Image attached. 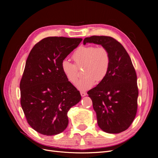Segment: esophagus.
Listing matches in <instances>:
<instances>
[{"instance_id": "34e87169", "label": "esophagus", "mask_w": 158, "mask_h": 158, "mask_svg": "<svg viewBox=\"0 0 158 158\" xmlns=\"http://www.w3.org/2000/svg\"><path fill=\"white\" fill-rule=\"evenodd\" d=\"M80 94H81V95H82V97H84L87 95L86 92H80Z\"/></svg>"}]
</instances>
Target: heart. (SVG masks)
<instances>
[{"instance_id":"1","label":"heart","mask_w":158,"mask_h":158,"mask_svg":"<svg viewBox=\"0 0 158 158\" xmlns=\"http://www.w3.org/2000/svg\"><path fill=\"white\" fill-rule=\"evenodd\" d=\"M74 64L64 60L61 70L69 82L74 84L79 76V70L83 68V77L76 85L80 90L92 88L95 81L99 83L106 78L111 64V56L104 47L82 45L76 49L72 55Z\"/></svg>"}]
</instances>
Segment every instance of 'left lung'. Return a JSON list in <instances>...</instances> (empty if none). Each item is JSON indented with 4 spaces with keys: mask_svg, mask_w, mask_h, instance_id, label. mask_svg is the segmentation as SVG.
<instances>
[{
    "mask_svg": "<svg viewBox=\"0 0 158 158\" xmlns=\"http://www.w3.org/2000/svg\"><path fill=\"white\" fill-rule=\"evenodd\" d=\"M101 45L111 56L108 74L96 87L88 92L97 114L99 127L104 132L120 133L131 126L137 112V76L124 47L109 36L85 37L84 44Z\"/></svg>",
    "mask_w": 158,
    "mask_h": 158,
    "instance_id": "left-lung-1",
    "label": "left lung"
}]
</instances>
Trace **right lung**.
<instances>
[{
	"instance_id": "obj_1",
	"label": "right lung",
	"mask_w": 158,
	"mask_h": 158,
	"mask_svg": "<svg viewBox=\"0 0 158 158\" xmlns=\"http://www.w3.org/2000/svg\"><path fill=\"white\" fill-rule=\"evenodd\" d=\"M82 40L48 37L28 55L20 84V103L28 124L41 135L63 132L69 124L68 111L81 100L79 91L62 73L61 63Z\"/></svg>"
}]
</instances>
